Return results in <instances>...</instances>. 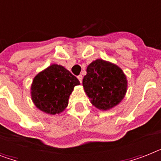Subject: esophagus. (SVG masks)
<instances>
[{
    "instance_id": "esophagus-1",
    "label": "esophagus",
    "mask_w": 161,
    "mask_h": 161,
    "mask_svg": "<svg viewBox=\"0 0 161 161\" xmlns=\"http://www.w3.org/2000/svg\"><path fill=\"white\" fill-rule=\"evenodd\" d=\"M78 80H79V82H80V83H82V81H83V75H78Z\"/></svg>"
}]
</instances>
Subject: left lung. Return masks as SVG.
I'll list each match as a JSON object with an SVG mask.
<instances>
[{"instance_id":"left-lung-1","label":"left lung","mask_w":161,"mask_h":161,"mask_svg":"<svg viewBox=\"0 0 161 161\" xmlns=\"http://www.w3.org/2000/svg\"><path fill=\"white\" fill-rule=\"evenodd\" d=\"M83 86L92 105L100 110H108L123 99L127 81L118 66L97 59L87 66Z\"/></svg>"}]
</instances>
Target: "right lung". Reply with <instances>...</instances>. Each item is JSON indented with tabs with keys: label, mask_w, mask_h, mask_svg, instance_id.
Instances as JSON below:
<instances>
[{
	"label": "right lung",
	"mask_w": 161,
	"mask_h": 161,
	"mask_svg": "<svg viewBox=\"0 0 161 161\" xmlns=\"http://www.w3.org/2000/svg\"><path fill=\"white\" fill-rule=\"evenodd\" d=\"M80 83L76 77L61 65L52 64L35 77L31 97L42 112L54 115L64 110L74 87Z\"/></svg>",
	"instance_id": "add662e5"
}]
</instances>
